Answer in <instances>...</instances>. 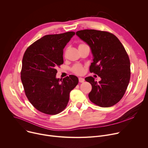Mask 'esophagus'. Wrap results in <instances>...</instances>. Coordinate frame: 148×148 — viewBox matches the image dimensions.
<instances>
[{"label":"esophagus","mask_w":148,"mask_h":148,"mask_svg":"<svg viewBox=\"0 0 148 148\" xmlns=\"http://www.w3.org/2000/svg\"><path fill=\"white\" fill-rule=\"evenodd\" d=\"M78 79H79V82H84V81H85V79H84V78H81V77H79V78H78Z\"/></svg>","instance_id":"1"}]
</instances>
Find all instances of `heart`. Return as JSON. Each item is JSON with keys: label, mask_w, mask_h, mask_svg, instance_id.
Returning a JSON list of instances; mask_svg holds the SVG:
<instances>
[{"label": "heart", "mask_w": 148, "mask_h": 148, "mask_svg": "<svg viewBox=\"0 0 148 148\" xmlns=\"http://www.w3.org/2000/svg\"><path fill=\"white\" fill-rule=\"evenodd\" d=\"M72 70L73 71L77 74H81L83 72H84V69H83V67L79 65V64H76L75 65L73 69H72Z\"/></svg>", "instance_id": "1"}]
</instances>
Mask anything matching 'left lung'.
Instances as JSON below:
<instances>
[{
	"label": "left lung",
	"instance_id": "left-lung-1",
	"mask_svg": "<svg viewBox=\"0 0 148 148\" xmlns=\"http://www.w3.org/2000/svg\"><path fill=\"white\" fill-rule=\"evenodd\" d=\"M76 35L90 47L93 56L91 73L101 78H85L92 86L88 97L101 107H110L118 102L128 87L131 77L130 61L119 39L113 34L96 30H83Z\"/></svg>",
	"mask_w": 148,
	"mask_h": 148
}]
</instances>
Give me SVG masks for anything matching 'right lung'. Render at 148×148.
<instances>
[{"instance_id":"1","label":"right lung","mask_w":148,"mask_h":148,"mask_svg":"<svg viewBox=\"0 0 148 148\" xmlns=\"http://www.w3.org/2000/svg\"><path fill=\"white\" fill-rule=\"evenodd\" d=\"M75 35L73 32L46 35L26 50L21 80L27 98L38 111L57 114L67 107L70 93L78 83L77 77L56 78L57 67L63 64V49Z\"/></svg>"}]
</instances>
